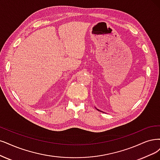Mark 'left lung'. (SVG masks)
Instances as JSON below:
<instances>
[{"instance_id":"1","label":"left lung","mask_w":160,"mask_h":160,"mask_svg":"<svg viewBox=\"0 0 160 160\" xmlns=\"http://www.w3.org/2000/svg\"><path fill=\"white\" fill-rule=\"evenodd\" d=\"M98 111H99V110H98Z\"/></svg>"}]
</instances>
